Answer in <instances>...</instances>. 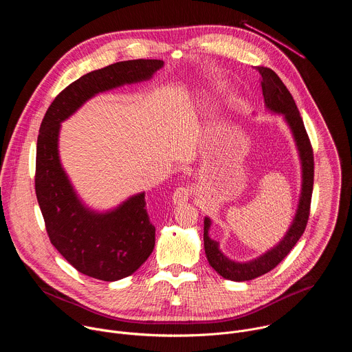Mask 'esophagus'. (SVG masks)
Segmentation results:
<instances>
[{
    "instance_id": "esophagus-1",
    "label": "esophagus",
    "mask_w": 352,
    "mask_h": 352,
    "mask_svg": "<svg viewBox=\"0 0 352 352\" xmlns=\"http://www.w3.org/2000/svg\"><path fill=\"white\" fill-rule=\"evenodd\" d=\"M190 193H192V189H189V186H181V188H177L174 195H173V204L174 205H184L186 204L189 197H190Z\"/></svg>"
}]
</instances>
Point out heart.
<instances>
[{"mask_svg":"<svg viewBox=\"0 0 352 352\" xmlns=\"http://www.w3.org/2000/svg\"><path fill=\"white\" fill-rule=\"evenodd\" d=\"M220 90V86H217V85H214V86H210L209 89H206L205 91H208V93H217Z\"/></svg>","mask_w":352,"mask_h":352,"instance_id":"1","label":"heart"}]
</instances>
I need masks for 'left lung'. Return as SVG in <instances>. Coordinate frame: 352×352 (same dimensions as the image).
<instances>
[{
  "instance_id": "8db88e82",
  "label": "left lung",
  "mask_w": 352,
  "mask_h": 352,
  "mask_svg": "<svg viewBox=\"0 0 352 352\" xmlns=\"http://www.w3.org/2000/svg\"><path fill=\"white\" fill-rule=\"evenodd\" d=\"M261 74V85L265 97L266 109L277 116H281L294 138L295 147L300 163V192L295 216L284 234V236L273 248L266 250L255 259L238 262L230 259L220 249V242L210 238L209 231L212 219L205 217V254L210 266L224 278L231 281H248L273 270L294 248L300 235L304 234L308 217L314 189V152L304 126V121L299 116L294 98L283 80L274 71L265 67H258Z\"/></svg>"
}]
</instances>
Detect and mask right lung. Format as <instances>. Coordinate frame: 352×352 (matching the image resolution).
Instances as JSON below:
<instances>
[{
	"label": "right lung",
	"mask_w": 352,
	"mask_h": 352,
	"mask_svg": "<svg viewBox=\"0 0 352 352\" xmlns=\"http://www.w3.org/2000/svg\"><path fill=\"white\" fill-rule=\"evenodd\" d=\"M163 67L162 60H132L89 72L54 98L40 125L34 182L47 234L78 272L97 280L135 273L153 252L156 230L144 209V192L103 212L83 202L60 159L61 122L98 93L152 79Z\"/></svg>",
	"instance_id": "obj_1"
}]
</instances>
